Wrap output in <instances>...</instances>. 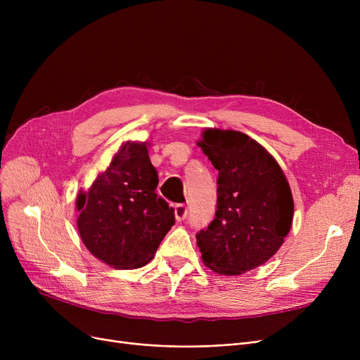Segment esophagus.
Instances as JSON below:
<instances>
[{
  "label": "esophagus",
  "mask_w": 360,
  "mask_h": 360,
  "mask_svg": "<svg viewBox=\"0 0 360 360\" xmlns=\"http://www.w3.org/2000/svg\"><path fill=\"white\" fill-rule=\"evenodd\" d=\"M186 214H188L186 205H184V204H176L175 205V217H176L178 221H182L186 217Z\"/></svg>",
  "instance_id": "1"
}]
</instances>
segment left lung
Returning a JSON list of instances; mask_svg holds the SVG:
<instances>
[{"instance_id":"8db88e82","label":"left lung","mask_w":360,"mask_h":360,"mask_svg":"<svg viewBox=\"0 0 360 360\" xmlns=\"http://www.w3.org/2000/svg\"><path fill=\"white\" fill-rule=\"evenodd\" d=\"M197 144L219 170L216 217L195 236L202 262L219 274H242L285 242L295 207L289 182L269 151L240 131L207 128Z\"/></svg>"}]
</instances>
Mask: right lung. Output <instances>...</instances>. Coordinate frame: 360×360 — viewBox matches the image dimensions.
Wrapping results in <instances>:
<instances>
[{
    "label": "right lung",
    "mask_w": 360,
    "mask_h": 360,
    "mask_svg": "<svg viewBox=\"0 0 360 360\" xmlns=\"http://www.w3.org/2000/svg\"><path fill=\"white\" fill-rule=\"evenodd\" d=\"M147 146L124 143L105 172L75 201L83 243L113 269L146 266L175 224L174 209L156 194L158 170Z\"/></svg>",
    "instance_id": "obj_1"
}]
</instances>
